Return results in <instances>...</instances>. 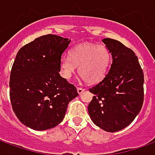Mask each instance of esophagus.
<instances>
[{"mask_svg":"<svg viewBox=\"0 0 155 155\" xmlns=\"http://www.w3.org/2000/svg\"><path fill=\"white\" fill-rule=\"evenodd\" d=\"M85 91L84 89H83V88H81V87H78L77 88V92H78V94H81L84 91Z\"/></svg>","mask_w":155,"mask_h":155,"instance_id":"esophagus-1","label":"esophagus"}]
</instances>
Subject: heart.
<instances>
[{"label": "heart", "instance_id": "heart-1", "mask_svg": "<svg viewBox=\"0 0 155 155\" xmlns=\"http://www.w3.org/2000/svg\"><path fill=\"white\" fill-rule=\"evenodd\" d=\"M110 62V51L104 45H80L71 49L69 57L61 59V73L70 80L78 66L80 76L86 83L94 84L104 77Z\"/></svg>", "mask_w": 155, "mask_h": 155}]
</instances>
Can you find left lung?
Returning <instances> with one entry per match:
<instances>
[{
	"label": "left lung",
	"mask_w": 155,
	"mask_h": 155,
	"mask_svg": "<svg viewBox=\"0 0 155 155\" xmlns=\"http://www.w3.org/2000/svg\"><path fill=\"white\" fill-rule=\"evenodd\" d=\"M112 55L110 69L89 91L94 94L88 106L91 119L102 130L116 132L133 122L143 102V72L134 52L121 42L105 38Z\"/></svg>",
	"instance_id": "8db88e82"
}]
</instances>
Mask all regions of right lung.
<instances>
[{
  "mask_svg": "<svg viewBox=\"0 0 155 155\" xmlns=\"http://www.w3.org/2000/svg\"><path fill=\"white\" fill-rule=\"evenodd\" d=\"M71 40L42 35L19 50L10 76V98L19 120L35 130L54 128L64 119L76 87L59 74Z\"/></svg>",
  "mask_w": 155,
  "mask_h": 155,
  "instance_id": "1",
  "label": "right lung"
}]
</instances>
